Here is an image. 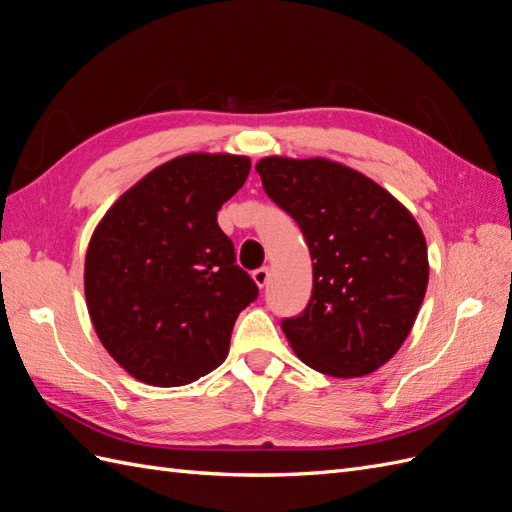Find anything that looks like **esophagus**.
<instances>
[{"mask_svg":"<svg viewBox=\"0 0 512 512\" xmlns=\"http://www.w3.org/2000/svg\"><path fill=\"white\" fill-rule=\"evenodd\" d=\"M253 279H255V283H257L259 287H264V285L268 283V279H270V272H268V268H266V266H261V268L253 270Z\"/></svg>","mask_w":512,"mask_h":512,"instance_id":"esophagus-1","label":"esophagus"}]
</instances>
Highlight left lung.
Here are the masks:
<instances>
[{
	"label": "left lung",
	"instance_id": "obj_1",
	"mask_svg": "<svg viewBox=\"0 0 512 512\" xmlns=\"http://www.w3.org/2000/svg\"><path fill=\"white\" fill-rule=\"evenodd\" d=\"M261 186L303 231L313 290L281 329L309 368L335 378L385 365L411 333L428 285L424 233L378 183L329 160L264 157Z\"/></svg>",
	"mask_w": 512,
	"mask_h": 512
}]
</instances>
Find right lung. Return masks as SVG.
Here are the masks:
<instances>
[{
  "label": "right lung",
  "instance_id": "right-lung-1",
  "mask_svg": "<svg viewBox=\"0 0 512 512\" xmlns=\"http://www.w3.org/2000/svg\"><path fill=\"white\" fill-rule=\"evenodd\" d=\"M251 173L242 155L190 153L138 181L88 244L90 320L114 361L155 387L188 385L229 352L238 313L259 287L218 227Z\"/></svg>",
  "mask_w": 512,
  "mask_h": 512
}]
</instances>
